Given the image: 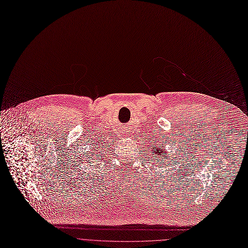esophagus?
Instances as JSON below:
<instances>
[{"instance_id": "1", "label": "esophagus", "mask_w": 248, "mask_h": 248, "mask_svg": "<svg viewBox=\"0 0 248 248\" xmlns=\"http://www.w3.org/2000/svg\"><path fill=\"white\" fill-rule=\"evenodd\" d=\"M127 132H129V131H125V130H124V131L123 132V136H126V135H127Z\"/></svg>"}]
</instances>
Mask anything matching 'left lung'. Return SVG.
Here are the masks:
<instances>
[{"mask_svg": "<svg viewBox=\"0 0 248 248\" xmlns=\"http://www.w3.org/2000/svg\"><path fill=\"white\" fill-rule=\"evenodd\" d=\"M155 144L153 146H151V150H152V156H154L155 158H159V157H167L168 154H164V148L163 144L161 145H156V142H154ZM170 157V156H168ZM163 162V161H162Z\"/></svg>", "mask_w": 248, "mask_h": 248, "instance_id": "8db88e82", "label": "left lung"}]
</instances>
